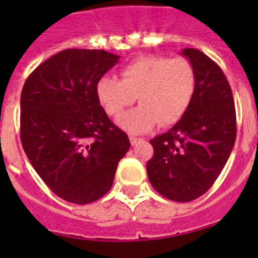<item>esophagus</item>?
I'll list each match as a JSON object with an SVG mask.
<instances>
[{
    "instance_id": "34e87169",
    "label": "esophagus",
    "mask_w": 258,
    "mask_h": 258,
    "mask_svg": "<svg viewBox=\"0 0 258 258\" xmlns=\"http://www.w3.org/2000/svg\"><path fill=\"white\" fill-rule=\"evenodd\" d=\"M140 141L141 138H137V137H134V135H130V142H131V145H137Z\"/></svg>"
}]
</instances>
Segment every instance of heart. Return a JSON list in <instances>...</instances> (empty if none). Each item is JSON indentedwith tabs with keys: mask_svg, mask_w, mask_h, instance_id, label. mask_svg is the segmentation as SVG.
<instances>
[{
	"mask_svg": "<svg viewBox=\"0 0 258 258\" xmlns=\"http://www.w3.org/2000/svg\"><path fill=\"white\" fill-rule=\"evenodd\" d=\"M121 80L103 76L96 83V98L109 116H120L138 99L141 105L117 120L133 134L151 131L157 123L167 127L179 121L195 94V70L189 60L141 56L120 72Z\"/></svg>",
	"mask_w": 258,
	"mask_h": 258,
	"instance_id": "b5f03b06",
	"label": "heart"
}]
</instances>
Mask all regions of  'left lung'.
<instances>
[{"label":"left lung","mask_w":258,"mask_h":258,"mask_svg":"<svg viewBox=\"0 0 258 258\" xmlns=\"http://www.w3.org/2000/svg\"><path fill=\"white\" fill-rule=\"evenodd\" d=\"M195 70V94L188 110L167 133L151 144L148 178L159 194L174 202H190L214 184L236 138V114L231 87L220 66L207 55L185 48Z\"/></svg>","instance_id":"1"}]
</instances>
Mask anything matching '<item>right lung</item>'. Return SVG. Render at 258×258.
Listing matches in <instances>:
<instances>
[{
    "mask_svg": "<svg viewBox=\"0 0 258 258\" xmlns=\"http://www.w3.org/2000/svg\"><path fill=\"white\" fill-rule=\"evenodd\" d=\"M118 59L103 49H64L23 85V149L48 188L70 203L87 205L107 194L130 149L128 137L107 117L95 91Z\"/></svg>",
    "mask_w": 258,
    "mask_h": 258,
    "instance_id": "1",
    "label": "right lung"
}]
</instances>
